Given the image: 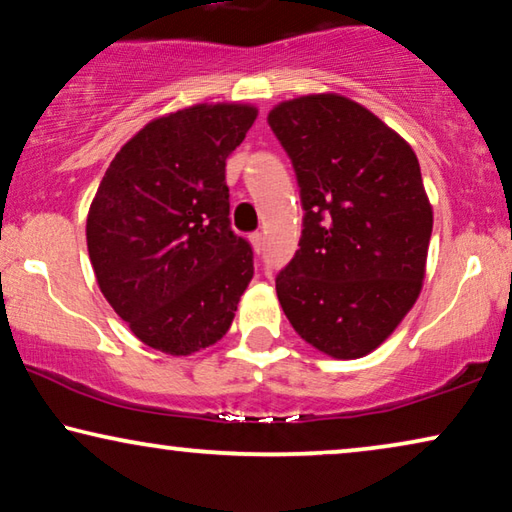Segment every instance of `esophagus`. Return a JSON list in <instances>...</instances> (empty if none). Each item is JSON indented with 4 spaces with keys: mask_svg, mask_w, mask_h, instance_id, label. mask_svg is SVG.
I'll return each instance as SVG.
<instances>
[{
    "mask_svg": "<svg viewBox=\"0 0 512 512\" xmlns=\"http://www.w3.org/2000/svg\"><path fill=\"white\" fill-rule=\"evenodd\" d=\"M250 243H253L255 253H262V248H264V234H262V232H253V234H250Z\"/></svg>",
    "mask_w": 512,
    "mask_h": 512,
    "instance_id": "1",
    "label": "esophagus"
}]
</instances>
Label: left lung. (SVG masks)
<instances>
[{"label": "left lung", "mask_w": 512, "mask_h": 512, "mask_svg": "<svg viewBox=\"0 0 512 512\" xmlns=\"http://www.w3.org/2000/svg\"><path fill=\"white\" fill-rule=\"evenodd\" d=\"M269 126L292 158L303 232L276 292L289 324L326 356L377 349L423 289L432 204L409 142L340 94L282 101Z\"/></svg>", "instance_id": "1"}]
</instances>
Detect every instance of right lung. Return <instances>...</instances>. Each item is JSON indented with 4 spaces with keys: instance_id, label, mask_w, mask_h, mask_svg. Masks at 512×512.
I'll use <instances>...</instances> for the list:
<instances>
[{
    "instance_id": "1",
    "label": "right lung",
    "mask_w": 512,
    "mask_h": 512,
    "mask_svg": "<svg viewBox=\"0 0 512 512\" xmlns=\"http://www.w3.org/2000/svg\"><path fill=\"white\" fill-rule=\"evenodd\" d=\"M255 119L248 103H197L149 121L96 190V282L151 349L190 356L230 331L255 269L253 248L230 227L225 163Z\"/></svg>"
}]
</instances>
